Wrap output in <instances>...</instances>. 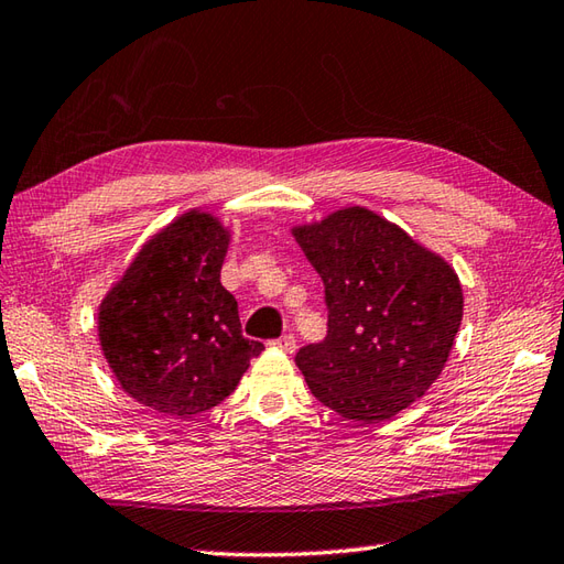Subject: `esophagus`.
Masks as SVG:
<instances>
[{
    "label": "esophagus",
    "instance_id": "1",
    "mask_svg": "<svg viewBox=\"0 0 564 564\" xmlns=\"http://www.w3.org/2000/svg\"><path fill=\"white\" fill-rule=\"evenodd\" d=\"M272 346H274V348H280V350H284V352H294V348H296V338L292 336V333H284V336H280L278 340H272Z\"/></svg>",
    "mask_w": 564,
    "mask_h": 564
}]
</instances>
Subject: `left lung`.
<instances>
[{
  "label": "left lung",
  "mask_w": 564,
  "mask_h": 564,
  "mask_svg": "<svg viewBox=\"0 0 564 564\" xmlns=\"http://www.w3.org/2000/svg\"><path fill=\"white\" fill-rule=\"evenodd\" d=\"M294 236L324 282L328 308L326 338L299 348L296 367L340 416L392 419L443 372L463 321L457 274L362 206Z\"/></svg>",
  "instance_id": "obj_1"
}]
</instances>
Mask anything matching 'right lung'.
Here are the masks:
<instances>
[{
	"label": "right lung",
	"instance_id": "add662e5",
	"mask_svg": "<svg viewBox=\"0 0 564 564\" xmlns=\"http://www.w3.org/2000/svg\"><path fill=\"white\" fill-rule=\"evenodd\" d=\"M228 234L189 212L158 234L99 308L109 367L135 401L192 419L234 392L260 340L243 336L236 296L224 290Z\"/></svg>",
	"mask_w": 564,
	"mask_h": 564
}]
</instances>
